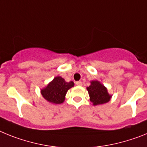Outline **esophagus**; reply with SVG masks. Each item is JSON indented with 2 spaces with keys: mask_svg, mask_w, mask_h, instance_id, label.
I'll return each instance as SVG.
<instances>
[{
  "mask_svg": "<svg viewBox=\"0 0 147 147\" xmlns=\"http://www.w3.org/2000/svg\"><path fill=\"white\" fill-rule=\"evenodd\" d=\"M75 84H76L77 86H81V85H82V82H81V81H76V82H75Z\"/></svg>",
  "mask_w": 147,
  "mask_h": 147,
  "instance_id": "esophagus-1",
  "label": "esophagus"
}]
</instances>
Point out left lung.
Masks as SVG:
<instances>
[{
	"label": "left lung",
	"instance_id": "obj_1",
	"mask_svg": "<svg viewBox=\"0 0 147 147\" xmlns=\"http://www.w3.org/2000/svg\"><path fill=\"white\" fill-rule=\"evenodd\" d=\"M86 89L93 105H99L107 103L112 97V95H109L107 92V88L97 81H92L91 85Z\"/></svg>",
	"mask_w": 147,
	"mask_h": 147
}]
</instances>
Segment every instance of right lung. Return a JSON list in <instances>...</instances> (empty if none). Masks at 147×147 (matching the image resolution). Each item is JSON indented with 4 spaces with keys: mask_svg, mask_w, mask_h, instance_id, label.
<instances>
[{
    "mask_svg": "<svg viewBox=\"0 0 147 147\" xmlns=\"http://www.w3.org/2000/svg\"><path fill=\"white\" fill-rule=\"evenodd\" d=\"M74 86L72 81L66 82L60 76L55 78L52 82L41 90V94L46 100L55 104L63 103L69 89Z\"/></svg>",
    "mask_w": 147,
    "mask_h": 147,
    "instance_id": "1",
    "label": "right lung"
}]
</instances>
